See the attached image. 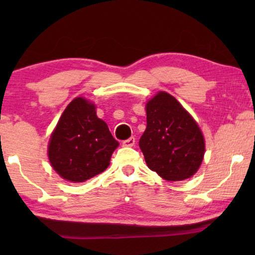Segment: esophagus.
I'll list each match as a JSON object with an SVG mask.
<instances>
[{
	"label": "esophagus",
	"instance_id": "34e87169",
	"mask_svg": "<svg viewBox=\"0 0 255 255\" xmlns=\"http://www.w3.org/2000/svg\"><path fill=\"white\" fill-rule=\"evenodd\" d=\"M135 144V138L134 137H131L127 139V140H124L122 142V145L124 146V147H132V146H134Z\"/></svg>",
	"mask_w": 255,
	"mask_h": 255
}]
</instances>
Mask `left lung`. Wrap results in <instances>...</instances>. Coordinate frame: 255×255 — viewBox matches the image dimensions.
<instances>
[{"label":"left lung","instance_id":"8db88e82","mask_svg":"<svg viewBox=\"0 0 255 255\" xmlns=\"http://www.w3.org/2000/svg\"><path fill=\"white\" fill-rule=\"evenodd\" d=\"M147 127L139 140L148 168L167 181L189 179L200 168L205 141L191 115L168 93L146 103Z\"/></svg>","mask_w":255,"mask_h":255}]
</instances>
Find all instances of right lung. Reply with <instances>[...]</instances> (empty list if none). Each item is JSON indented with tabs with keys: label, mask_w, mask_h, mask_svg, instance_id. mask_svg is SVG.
<instances>
[{
	"label": "right lung",
	"mask_w": 255,
	"mask_h": 255,
	"mask_svg": "<svg viewBox=\"0 0 255 255\" xmlns=\"http://www.w3.org/2000/svg\"><path fill=\"white\" fill-rule=\"evenodd\" d=\"M95 104L76 97L68 104L48 142V160L62 179L85 182L104 172L120 145Z\"/></svg>",
	"instance_id": "1"
}]
</instances>
